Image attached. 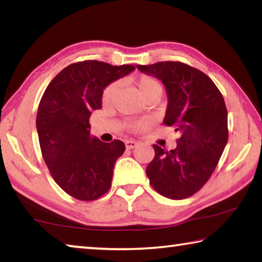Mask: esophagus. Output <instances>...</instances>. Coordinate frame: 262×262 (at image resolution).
<instances>
[{
  "mask_svg": "<svg viewBox=\"0 0 262 262\" xmlns=\"http://www.w3.org/2000/svg\"><path fill=\"white\" fill-rule=\"evenodd\" d=\"M125 144H126V148L127 149H134L137 144V142L136 141H132V140H127L126 142H125Z\"/></svg>",
  "mask_w": 262,
  "mask_h": 262,
  "instance_id": "obj_1",
  "label": "esophagus"
}]
</instances>
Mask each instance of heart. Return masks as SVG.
<instances>
[{
    "instance_id": "heart-1",
    "label": "heart",
    "mask_w": 262,
    "mask_h": 262,
    "mask_svg": "<svg viewBox=\"0 0 262 262\" xmlns=\"http://www.w3.org/2000/svg\"><path fill=\"white\" fill-rule=\"evenodd\" d=\"M133 84L136 86L137 91L141 95L143 100H147L150 98H156L159 99V97L163 94V86L161 82H158L156 78L151 76H147V75H142L136 78H133ZM118 91V84L117 83H111L110 85L106 86L103 91V96H101V100L104 104H108L113 100V98L117 95ZM149 126V121L147 120H141L133 122L130 127L135 130H142L145 127Z\"/></svg>"
}]
</instances>
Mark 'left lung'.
I'll return each mask as SVG.
<instances>
[{
	"label": "left lung",
	"instance_id": "8db88e82",
	"mask_svg": "<svg viewBox=\"0 0 262 262\" xmlns=\"http://www.w3.org/2000/svg\"><path fill=\"white\" fill-rule=\"evenodd\" d=\"M165 85L167 108L164 123L180 137L170 151L154 144L147 166L154 189L172 200L196 193L219 164L228 143V111L215 83L205 73L183 62L165 61L136 66Z\"/></svg>",
	"mask_w": 262,
	"mask_h": 262
}]
</instances>
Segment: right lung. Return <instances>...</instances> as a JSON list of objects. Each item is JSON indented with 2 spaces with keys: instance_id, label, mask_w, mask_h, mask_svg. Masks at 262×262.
<instances>
[{
  "instance_id": "right-lung-1",
  "label": "right lung",
  "mask_w": 262,
  "mask_h": 262,
  "mask_svg": "<svg viewBox=\"0 0 262 262\" xmlns=\"http://www.w3.org/2000/svg\"><path fill=\"white\" fill-rule=\"evenodd\" d=\"M135 69L89 60L66 67L48 84L39 103L37 132L41 154L53 179L77 200L92 201L111 187L113 167L125 151L90 135L94 110L101 108L104 89Z\"/></svg>"
}]
</instances>
